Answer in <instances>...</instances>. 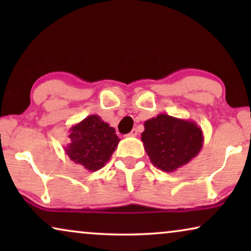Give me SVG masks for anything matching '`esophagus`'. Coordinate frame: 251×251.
<instances>
[{
  "label": "esophagus",
  "mask_w": 251,
  "mask_h": 251,
  "mask_svg": "<svg viewBox=\"0 0 251 251\" xmlns=\"http://www.w3.org/2000/svg\"><path fill=\"white\" fill-rule=\"evenodd\" d=\"M137 135H138V130L137 129H132L131 132L129 133V136H131V137H136Z\"/></svg>",
  "instance_id": "34e87169"
}]
</instances>
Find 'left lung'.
<instances>
[{
	"mask_svg": "<svg viewBox=\"0 0 251 251\" xmlns=\"http://www.w3.org/2000/svg\"><path fill=\"white\" fill-rule=\"evenodd\" d=\"M142 142L151 162L164 173H173L200 153L202 129L192 120L159 114L144 123Z\"/></svg>",
	"mask_w": 251,
	"mask_h": 251,
	"instance_id": "left-lung-1",
	"label": "left lung"
}]
</instances>
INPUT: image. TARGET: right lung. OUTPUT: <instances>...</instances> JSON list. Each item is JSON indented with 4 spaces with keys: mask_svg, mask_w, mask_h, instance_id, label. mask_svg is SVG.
I'll list each match as a JSON object with an SVG mask.
<instances>
[{
    "mask_svg": "<svg viewBox=\"0 0 251 251\" xmlns=\"http://www.w3.org/2000/svg\"><path fill=\"white\" fill-rule=\"evenodd\" d=\"M68 137L71 143L64 147L65 153L89 171L101 169L120 142L115 129L96 114L72 126Z\"/></svg>",
    "mask_w": 251,
    "mask_h": 251,
    "instance_id": "right-lung-1",
    "label": "right lung"
}]
</instances>
